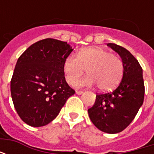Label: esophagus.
<instances>
[{"label":"esophagus","instance_id":"esophagus-1","mask_svg":"<svg viewBox=\"0 0 154 154\" xmlns=\"http://www.w3.org/2000/svg\"><path fill=\"white\" fill-rule=\"evenodd\" d=\"M76 93H77V95H81V94L83 93V91H76Z\"/></svg>","mask_w":154,"mask_h":154}]
</instances>
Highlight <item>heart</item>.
I'll return each mask as SVG.
<instances>
[{"label": "heart", "instance_id": "heart-1", "mask_svg": "<svg viewBox=\"0 0 154 154\" xmlns=\"http://www.w3.org/2000/svg\"><path fill=\"white\" fill-rule=\"evenodd\" d=\"M87 77L75 80L84 73ZM66 81L77 87H91L95 84L101 91H106L117 87L124 74V63L116 54L101 48H88L81 50L76 57L70 55L63 63Z\"/></svg>", "mask_w": 154, "mask_h": 154}]
</instances>
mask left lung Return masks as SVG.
<instances>
[{"label": "left lung", "instance_id": "obj_1", "mask_svg": "<svg viewBox=\"0 0 154 154\" xmlns=\"http://www.w3.org/2000/svg\"><path fill=\"white\" fill-rule=\"evenodd\" d=\"M107 45L122 58V81L113 91L97 93L96 101L88 109V114L97 129L116 134L127 128L134 119L143 102L145 89L142 67L138 60L125 48L111 43Z\"/></svg>", "mask_w": 154, "mask_h": 154}]
</instances>
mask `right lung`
<instances>
[{"mask_svg": "<svg viewBox=\"0 0 154 154\" xmlns=\"http://www.w3.org/2000/svg\"><path fill=\"white\" fill-rule=\"evenodd\" d=\"M72 48L67 42L48 38L20 55L11 81V92L20 119L33 127L53 121L75 93L65 80L63 63Z\"/></svg>", "mask_w": 154, "mask_h": 154, "instance_id": "1", "label": "right lung"}]
</instances>
